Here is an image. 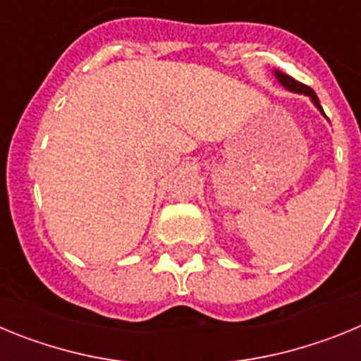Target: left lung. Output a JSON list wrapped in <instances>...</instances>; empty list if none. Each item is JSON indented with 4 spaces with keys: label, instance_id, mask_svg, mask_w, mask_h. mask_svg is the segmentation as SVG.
<instances>
[{
    "label": "left lung",
    "instance_id": "left-lung-1",
    "mask_svg": "<svg viewBox=\"0 0 361 361\" xmlns=\"http://www.w3.org/2000/svg\"><path fill=\"white\" fill-rule=\"evenodd\" d=\"M275 78L279 79V82H280V85L283 86V88H286V90H289V92H295V94L307 95V97L311 99V101H312V104H314V106H317L318 110H320V114H322V116L325 117V111H324V108L320 106V101H318L317 94H314V92H312V88H309V86L302 85V82H298V81H296V79H293L291 75H288V73L280 72V70H275Z\"/></svg>",
    "mask_w": 361,
    "mask_h": 361
}]
</instances>
